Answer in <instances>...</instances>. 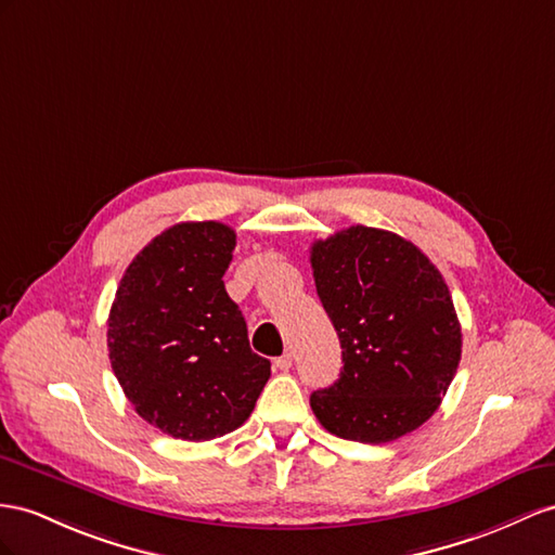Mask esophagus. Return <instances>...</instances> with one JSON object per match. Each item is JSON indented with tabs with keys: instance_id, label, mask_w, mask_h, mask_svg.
Listing matches in <instances>:
<instances>
[{
	"instance_id": "esophagus-1",
	"label": "esophagus",
	"mask_w": 555,
	"mask_h": 555,
	"mask_svg": "<svg viewBox=\"0 0 555 555\" xmlns=\"http://www.w3.org/2000/svg\"><path fill=\"white\" fill-rule=\"evenodd\" d=\"M274 365H276V371L288 373L291 367H293V357H291V353H283V357H279V359L274 361Z\"/></svg>"
}]
</instances>
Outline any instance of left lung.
I'll use <instances>...</instances> for the list:
<instances>
[{
	"mask_svg": "<svg viewBox=\"0 0 555 555\" xmlns=\"http://www.w3.org/2000/svg\"><path fill=\"white\" fill-rule=\"evenodd\" d=\"M311 269L343 347L339 379L309 399L317 420L373 446L415 431L443 401L462 357L443 276L415 244L363 224L314 241Z\"/></svg>",
	"mask_w": 555,
	"mask_h": 555,
	"instance_id": "obj_1",
	"label": "left lung"
}]
</instances>
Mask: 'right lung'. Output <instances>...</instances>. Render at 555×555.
Here are the masks:
<instances>
[{"instance_id": "obj_1", "label": "right lung", "mask_w": 555, "mask_h": 555, "mask_svg": "<svg viewBox=\"0 0 555 555\" xmlns=\"http://www.w3.org/2000/svg\"><path fill=\"white\" fill-rule=\"evenodd\" d=\"M234 246L222 222L168 227L135 255L109 309L112 371L135 413L173 438L238 429L272 375L224 291Z\"/></svg>"}]
</instances>
